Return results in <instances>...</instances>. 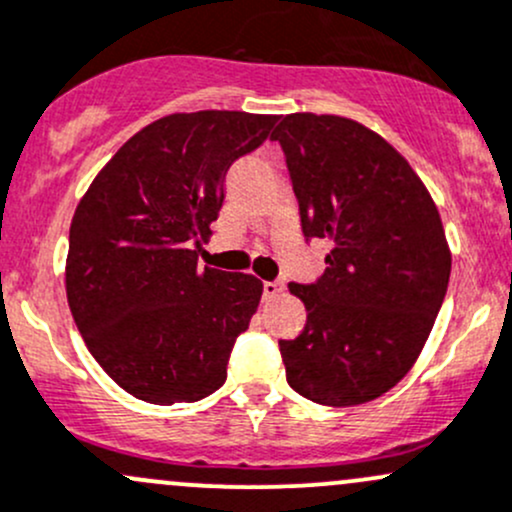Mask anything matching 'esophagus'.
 <instances>
[{
  "mask_svg": "<svg viewBox=\"0 0 512 512\" xmlns=\"http://www.w3.org/2000/svg\"><path fill=\"white\" fill-rule=\"evenodd\" d=\"M262 292H265V299L279 297V294L284 292V282H279V279H274V282H265V289H262Z\"/></svg>",
  "mask_w": 512,
  "mask_h": 512,
  "instance_id": "1",
  "label": "esophagus"
}]
</instances>
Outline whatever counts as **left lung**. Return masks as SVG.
<instances>
[{
    "mask_svg": "<svg viewBox=\"0 0 512 512\" xmlns=\"http://www.w3.org/2000/svg\"><path fill=\"white\" fill-rule=\"evenodd\" d=\"M272 139L304 235L331 242L319 282L289 284L306 324L279 341L287 383L319 405H363L410 373L437 321L451 274L439 208L407 159L348 117L292 112Z\"/></svg>",
    "mask_w": 512,
    "mask_h": 512,
    "instance_id": "obj_1",
    "label": "left lung"
}]
</instances>
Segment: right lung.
<instances>
[{"label": "right lung", "mask_w": 512, "mask_h": 512, "mask_svg": "<svg viewBox=\"0 0 512 512\" xmlns=\"http://www.w3.org/2000/svg\"><path fill=\"white\" fill-rule=\"evenodd\" d=\"M277 115L174 112L139 129L80 198L66 294L93 358L152 405L196 402L228 375L235 338L262 299L255 274L198 267L230 164Z\"/></svg>", "instance_id": "obj_1"}]
</instances>
